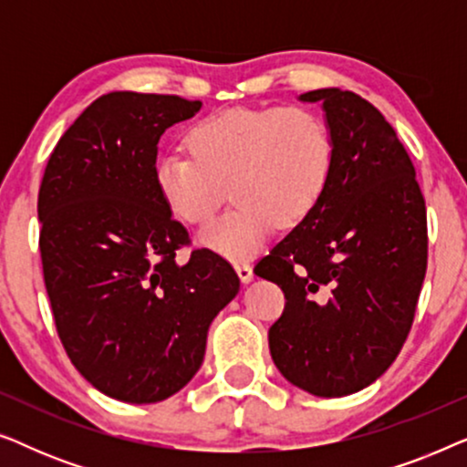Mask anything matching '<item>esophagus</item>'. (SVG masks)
I'll use <instances>...</instances> for the list:
<instances>
[{
    "label": "esophagus",
    "instance_id": "34e87169",
    "mask_svg": "<svg viewBox=\"0 0 467 467\" xmlns=\"http://www.w3.org/2000/svg\"><path fill=\"white\" fill-rule=\"evenodd\" d=\"M235 272H238V276L244 285H248L253 280V267L251 264H246V261H238V264H235Z\"/></svg>",
    "mask_w": 467,
    "mask_h": 467
}]
</instances>
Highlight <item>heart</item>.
Listing matches in <instances>:
<instances>
[{"mask_svg":"<svg viewBox=\"0 0 467 467\" xmlns=\"http://www.w3.org/2000/svg\"><path fill=\"white\" fill-rule=\"evenodd\" d=\"M189 155L171 150L155 163V189L176 219L200 223L219 200L234 206L210 219L197 242L227 259H244L274 225L304 221L327 184L334 144L327 127L304 108H229L191 127Z\"/></svg>","mask_w":467,"mask_h":467,"instance_id":"b5f03b06","label":"heart"}]
</instances>
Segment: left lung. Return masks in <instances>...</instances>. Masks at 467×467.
<instances>
[{
    "mask_svg": "<svg viewBox=\"0 0 467 467\" xmlns=\"http://www.w3.org/2000/svg\"><path fill=\"white\" fill-rule=\"evenodd\" d=\"M334 144L312 213L254 265L285 293L270 353L317 398L361 391L387 372L410 331L427 270V214L393 127L353 91L317 88Z\"/></svg>",
    "mask_w": 467,
    "mask_h": 467,
    "instance_id": "1",
    "label": "left lung"
}]
</instances>
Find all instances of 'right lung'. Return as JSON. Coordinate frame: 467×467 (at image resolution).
I'll return each instance as SVG.
<instances>
[{
  "mask_svg": "<svg viewBox=\"0 0 467 467\" xmlns=\"http://www.w3.org/2000/svg\"><path fill=\"white\" fill-rule=\"evenodd\" d=\"M200 108L178 95H101L57 142L37 195L63 347L98 391L127 404L181 391L202 366L210 323L240 291L208 248L178 264L189 234L152 178L159 138Z\"/></svg>",
  "mask_w": 467,
  "mask_h": 467,
  "instance_id": "add662e5",
  "label": "right lung"
}]
</instances>
